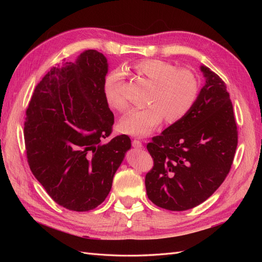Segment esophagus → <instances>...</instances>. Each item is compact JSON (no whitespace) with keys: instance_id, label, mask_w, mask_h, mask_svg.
I'll return each instance as SVG.
<instances>
[{"instance_id":"obj_1","label":"esophagus","mask_w":262,"mask_h":262,"mask_svg":"<svg viewBox=\"0 0 262 262\" xmlns=\"http://www.w3.org/2000/svg\"><path fill=\"white\" fill-rule=\"evenodd\" d=\"M132 146L136 147V148H142L143 147V144H142V142L139 140H133L132 141Z\"/></svg>"}]
</instances>
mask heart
I'll use <instances>...</instances> for the list:
<instances>
[{
	"mask_svg": "<svg viewBox=\"0 0 262 262\" xmlns=\"http://www.w3.org/2000/svg\"><path fill=\"white\" fill-rule=\"evenodd\" d=\"M132 70L153 84V87L147 98V107L132 109L120 119L118 128L121 132L146 137L162 123L164 117L168 122H175L193 107L199 84L191 71L176 69L169 62L156 59L138 61ZM123 82V73L116 70L106 76L102 87L107 104L119 112L128 106L122 91Z\"/></svg>",
	"mask_w": 262,
	"mask_h": 262,
	"instance_id": "b5f03b06",
	"label": "heart"
}]
</instances>
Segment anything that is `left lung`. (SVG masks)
I'll return each mask as SVG.
<instances>
[{"label": "left lung", "mask_w": 262, "mask_h": 262, "mask_svg": "<svg viewBox=\"0 0 262 262\" xmlns=\"http://www.w3.org/2000/svg\"><path fill=\"white\" fill-rule=\"evenodd\" d=\"M205 84L191 110L152 139L154 166L145 176L148 199L169 211L192 209L210 198L228 175L238 141L226 85L201 66Z\"/></svg>", "instance_id": "obj_1"}]
</instances>
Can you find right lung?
I'll return each instance as SVG.
<instances>
[{"label":"right lung","mask_w":262,"mask_h":262,"mask_svg":"<svg viewBox=\"0 0 262 262\" xmlns=\"http://www.w3.org/2000/svg\"><path fill=\"white\" fill-rule=\"evenodd\" d=\"M107 59L85 50L75 62L53 67L36 86L24 126L31 172L54 202L85 212L105 201L131 140L113 131L104 96Z\"/></svg>","instance_id":"right-lung-1"}]
</instances>
